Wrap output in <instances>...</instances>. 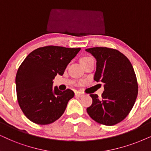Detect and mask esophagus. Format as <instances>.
<instances>
[{"instance_id": "1", "label": "esophagus", "mask_w": 151, "mask_h": 151, "mask_svg": "<svg viewBox=\"0 0 151 151\" xmlns=\"http://www.w3.org/2000/svg\"><path fill=\"white\" fill-rule=\"evenodd\" d=\"M75 95H76V96L81 98V97L83 96V94L82 93H81V92H77V93H75Z\"/></svg>"}]
</instances>
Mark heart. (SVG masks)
I'll return each instance as SVG.
<instances>
[{"instance_id":"obj_1","label":"heart","mask_w":151,"mask_h":151,"mask_svg":"<svg viewBox=\"0 0 151 151\" xmlns=\"http://www.w3.org/2000/svg\"><path fill=\"white\" fill-rule=\"evenodd\" d=\"M87 58H88V57H85V58H82L81 60H83V59H87Z\"/></svg>"}]
</instances>
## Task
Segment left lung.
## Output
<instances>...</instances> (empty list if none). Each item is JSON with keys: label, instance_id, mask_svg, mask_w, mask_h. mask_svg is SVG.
<instances>
[{"label": "left lung", "instance_id": "left-lung-1", "mask_svg": "<svg viewBox=\"0 0 151 151\" xmlns=\"http://www.w3.org/2000/svg\"><path fill=\"white\" fill-rule=\"evenodd\" d=\"M96 59L94 80L104 83L102 98L91 94L93 103L87 113L97 123L116 125L126 118L134 106L138 94L134 70L125 55L107 47L86 49Z\"/></svg>", "mask_w": 151, "mask_h": 151}]
</instances>
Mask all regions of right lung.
<instances>
[{
    "instance_id": "add662e5",
    "label": "right lung",
    "mask_w": 151,
    "mask_h": 151,
    "mask_svg": "<svg viewBox=\"0 0 151 151\" xmlns=\"http://www.w3.org/2000/svg\"><path fill=\"white\" fill-rule=\"evenodd\" d=\"M81 48L58 46L40 47L26 56L16 75L17 96L23 113L39 125L52 123L63 114L74 93L53 88V79L63 75Z\"/></svg>"
}]
</instances>
